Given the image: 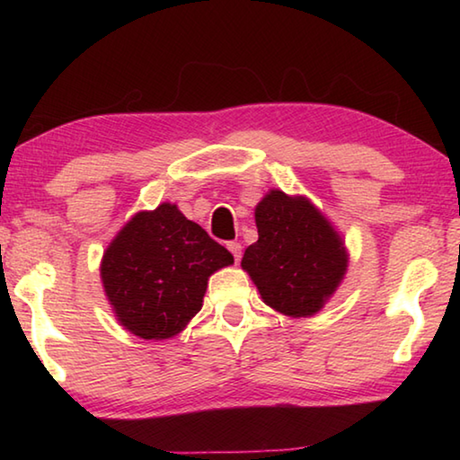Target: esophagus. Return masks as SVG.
I'll return each mask as SVG.
<instances>
[{
	"label": "esophagus",
	"mask_w": 460,
	"mask_h": 460,
	"mask_svg": "<svg viewBox=\"0 0 460 460\" xmlns=\"http://www.w3.org/2000/svg\"><path fill=\"white\" fill-rule=\"evenodd\" d=\"M227 247H229V252L233 253V258H235V261L239 263V260H241V243H237V241H229Z\"/></svg>",
	"instance_id": "1"
}]
</instances>
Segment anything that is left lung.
<instances>
[{"label":"left lung","mask_w":460,"mask_h":460,"mask_svg":"<svg viewBox=\"0 0 460 460\" xmlns=\"http://www.w3.org/2000/svg\"><path fill=\"white\" fill-rule=\"evenodd\" d=\"M260 239L241 260L261 300L300 318L324 306L345 278L349 255L329 219L306 197L270 190L255 207Z\"/></svg>","instance_id":"1"}]
</instances>
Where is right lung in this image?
Masks as SVG:
<instances>
[{
  "mask_svg": "<svg viewBox=\"0 0 460 460\" xmlns=\"http://www.w3.org/2000/svg\"><path fill=\"white\" fill-rule=\"evenodd\" d=\"M233 255L200 225L162 202L131 217L101 260L109 305L136 337L170 339L202 308L211 274Z\"/></svg>",
  "mask_w": 460,
  "mask_h": 460,
  "instance_id": "1",
  "label": "right lung"
}]
</instances>
